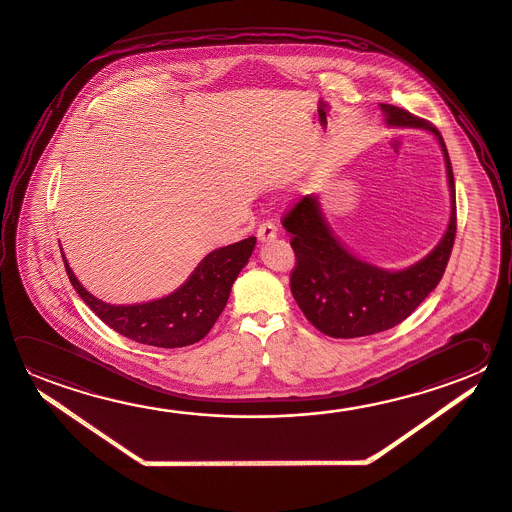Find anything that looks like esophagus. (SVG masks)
Wrapping results in <instances>:
<instances>
[{
  "mask_svg": "<svg viewBox=\"0 0 512 512\" xmlns=\"http://www.w3.org/2000/svg\"><path fill=\"white\" fill-rule=\"evenodd\" d=\"M256 236H258V240L261 243L272 242L278 236V229H276V225L272 222L261 223Z\"/></svg>",
  "mask_w": 512,
  "mask_h": 512,
  "instance_id": "esophagus-1",
  "label": "esophagus"
}]
</instances>
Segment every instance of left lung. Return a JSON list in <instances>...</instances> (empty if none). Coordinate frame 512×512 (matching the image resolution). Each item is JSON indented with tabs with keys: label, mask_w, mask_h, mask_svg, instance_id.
<instances>
[{
	"label": "left lung",
	"mask_w": 512,
	"mask_h": 512,
	"mask_svg": "<svg viewBox=\"0 0 512 512\" xmlns=\"http://www.w3.org/2000/svg\"><path fill=\"white\" fill-rule=\"evenodd\" d=\"M390 126L422 128L437 137L446 158L451 218L442 240L408 269L384 270L359 260L330 231L317 196L307 195L283 216L296 252L290 290L301 312L319 332L352 339L390 330L419 307L444 276L456 234L455 178L440 131L413 113L381 104Z\"/></svg>",
	"instance_id": "1"
}]
</instances>
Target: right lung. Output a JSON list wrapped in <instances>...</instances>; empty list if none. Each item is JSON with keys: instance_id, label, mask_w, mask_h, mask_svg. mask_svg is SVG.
Here are the masks:
<instances>
[{"instance_id": "obj_1", "label": "right lung", "mask_w": 512, "mask_h": 512, "mask_svg": "<svg viewBox=\"0 0 512 512\" xmlns=\"http://www.w3.org/2000/svg\"><path fill=\"white\" fill-rule=\"evenodd\" d=\"M256 238L209 252L180 289L166 298L139 305H110L92 296L77 281L65 261L66 274L75 292L115 332L135 343L158 348H182L204 339L220 317L231 294L234 279L251 258Z\"/></svg>"}]
</instances>
